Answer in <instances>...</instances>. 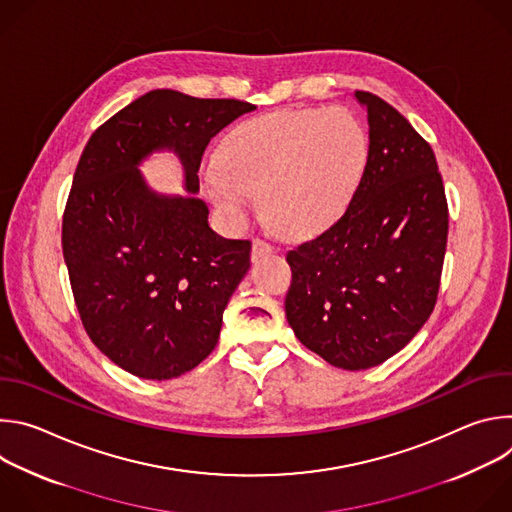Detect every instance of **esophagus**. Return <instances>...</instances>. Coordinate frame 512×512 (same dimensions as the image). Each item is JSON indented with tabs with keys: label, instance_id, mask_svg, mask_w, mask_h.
I'll return each instance as SVG.
<instances>
[{
	"label": "esophagus",
	"instance_id": "1",
	"mask_svg": "<svg viewBox=\"0 0 512 512\" xmlns=\"http://www.w3.org/2000/svg\"><path fill=\"white\" fill-rule=\"evenodd\" d=\"M271 253H273V247H271L269 243H265V241H261V239H255V241H253V249H251V259H253V261H257V259L265 257V255H271Z\"/></svg>",
	"mask_w": 512,
	"mask_h": 512
}]
</instances>
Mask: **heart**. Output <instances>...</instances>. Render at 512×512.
I'll return each mask as SVG.
<instances>
[{"mask_svg":"<svg viewBox=\"0 0 512 512\" xmlns=\"http://www.w3.org/2000/svg\"><path fill=\"white\" fill-rule=\"evenodd\" d=\"M367 127L344 107L294 109L253 117L202 166L204 192L233 227L257 196L271 231L316 237L352 204L369 166Z\"/></svg>","mask_w":512,"mask_h":512,"instance_id":"1","label":"heart"}]
</instances>
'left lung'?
<instances>
[{"instance_id":"8db88e82","label":"left lung","mask_w":512,"mask_h":512,"mask_svg":"<svg viewBox=\"0 0 512 512\" xmlns=\"http://www.w3.org/2000/svg\"><path fill=\"white\" fill-rule=\"evenodd\" d=\"M371 154L340 221L287 253L285 318L332 367L364 371L397 354L433 312L448 202L429 143L389 103L356 91Z\"/></svg>"}]
</instances>
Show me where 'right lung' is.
<instances>
[{
	"label": "right lung",
	"mask_w": 512,
	"mask_h": 512,
	"mask_svg": "<svg viewBox=\"0 0 512 512\" xmlns=\"http://www.w3.org/2000/svg\"><path fill=\"white\" fill-rule=\"evenodd\" d=\"M253 109L158 89L85 145L62 218L64 263L89 338L139 379L170 381L198 367L251 267V243L214 233L196 194L208 141ZM160 151L181 162L186 195L158 193L142 178L140 164Z\"/></svg>",
	"instance_id": "add662e5"
}]
</instances>
